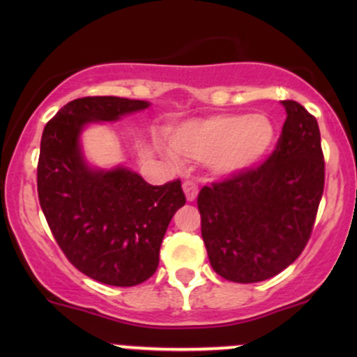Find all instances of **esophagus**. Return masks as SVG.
Masks as SVG:
<instances>
[{"label":"esophagus","instance_id":"esophagus-1","mask_svg":"<svg viewBox=\"0 0 357 357\" xmlns=\"http://www.w3.org/2000/svg\"><path fill=\"white\" fill-rule=\"evenodd\" d=\"M183 191H184V195H186L188 202H195L196 196H198V184H196L195 181H184Z\"/></svg>","mask_w":357,"mask_h":357}]
</instances>
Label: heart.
I'll return each mask as SVG.
<instances>
[{
  "instance_id": "heart-1",
  "label": "heart",
  "mask_w": 357,
  "mask_h": 357,
  "mask_svg": "<svg viewBox=\"0 0 357 357\" xmlns=\"http://www.w3.org/2000/svg\"><path fill=\"white\" fill-rule=\"evenodd\" d=\"M275 142L267 114H221L176 127L171 151L181 159L204 162L215 176H233L260 165Z\"/></svg>"
}]
</instances>
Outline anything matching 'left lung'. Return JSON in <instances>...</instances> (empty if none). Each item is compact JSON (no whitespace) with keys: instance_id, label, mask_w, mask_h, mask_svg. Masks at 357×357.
Masks as SVG:
<instances>
[{"instance_id":"left-lung-1","label":"left lung","mask_w":357,"mask_h":357,"mask_svg":"<svg viewBox=\"0 0 357 357\" xmlns=\"http://www.w3.org/2000/svg\"><path fill=\"white\" fill-rule=\"evenodd\" d=\"M264 162L203 186L202 236L213 270L238 284L275 277L297 260L312 233L326 165L319 124L296 100Z\"/></svg>"}]
</instances>
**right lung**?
I'll return each mask as SVG.
<instances>
[{
  "label": "right lung",
  "instance_id": "obj_1",
  "mask_svg": "<svg viewBox=\"0 0 357 357\" xmlns=\"http://www.w3.org/2000/svg\"><path fill=\"white\" fill-rule=\"evenodd\" d=\"M146 107V100L82 97L63 105L42 134L36 186L48 227L73 267L107 285L132 287L153 275L167 225L186 203L179 179L153 186L126 167L85 165L79 142L85 126Z\"/></svg>",
  "mask_w": 357,
  "mask_h": 357
}]
</instances>
